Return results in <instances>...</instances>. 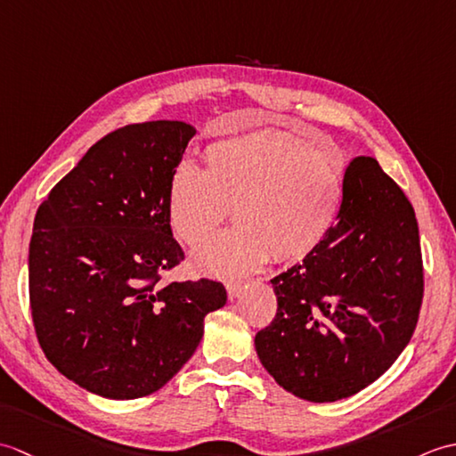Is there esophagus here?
Masks as SVG:
<instances>
[{"instance_id":"34e87169","label":"esophagus","mask_w":456,"mask_h":456,"mask_svg":"<svg viewBox=\"0 0 456 456\" xmlns=\"http://www.w3.org/2000/svg\"><path fill=\"white\" fill-rule=\"evenodd\" d=\"M225 288H227V296H229V299H235V297H239L240 289H243V284H240V282H233V280H231V282H227V284H225Z\"/></svg>"}]
</instances>
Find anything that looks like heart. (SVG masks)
Returning a JSON list of instances; mask_svg holds the SVG:
<instances>
[{"instance_id":"b5f03b06","label":"heart","mask_w":456,"mask_h":456,"mask_svg":"<svg viewBox=\"0 0 456 456\" xmlns=\"http://www.w3.org/2000/svg\"><path fill=\"white\" fill-rule=\"evenodd\" d=\"M206 172L191 162L174 168L167 213L183 243L200 245L227 219L237 225L193 253L200 273L235 278L273 256L302 260L331 235L345 201V159L335 151H309L274 129L216 139L203 149Z\"/></svg>"}]
</instances>
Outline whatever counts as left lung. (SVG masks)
I'll return each mask as SVG.
<instances>
[{"label": "left lung", "instance_id": "1", "mask_svg": "<svg viewBox=\"0 0 456 456\" xmlns=\"http://www.w3.org/2000/svg\"><path fill=\"white\" fill-rule=\"evenodd\" d=\"M270 282L278 309L255 337L268 374L317 403L364 390L418 325L423 260L410 200L374 159H354L331 235Z\"/></svg>", "mask_w": 456, "mask_h": 456}]
</instances>
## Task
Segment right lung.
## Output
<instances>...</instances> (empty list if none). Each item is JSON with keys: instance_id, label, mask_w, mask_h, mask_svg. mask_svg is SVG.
Listing matches in <instances>:
<instances>
[{"instance_id": "add662e5", "label": "right lung", "mask_w": 456, "mask_h": 456, "mask_svg": "<svg viewBox=\"0 0 456 456\" xmlns=\"http://www.w3.org/2000/svg\"><path fill=\"white\" fill-rule=\"evenodd\" d=\"M193 134L183 121L111 131L37 209L28 302L38 345L103 398L160 390L196 351L206 315L227 302L216 280L162 282L183 260L167 196Z\"/></svg>"}]
</instances>
